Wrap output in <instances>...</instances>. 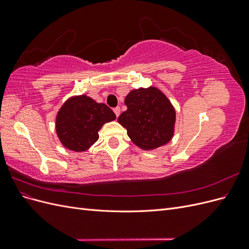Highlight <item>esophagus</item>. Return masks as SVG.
I'll use <instances>...</instances> for the list:
<instances>
[{
	"mask_svg": "<svg viewBox=\"0 0 249 249\" xmlns=\"http://www.w3.org/2000/svg\"><path fill=\"white\" fill-rule=\"evenodd\" d=\"M113 111H114L115 115L118 117V116H119V114H120V108H119V107H116V108L113 109Z\"/></svg>",
	"mask_w": 249,
	"mask_h": 249,
	"instance_id": "1",
	"label": "esophagus"
}]
</instances>
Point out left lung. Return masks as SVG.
Listing matches in <instances>:
<instances>
[{
  "label": "left lung",
  "mask_w": 249,
  "mask_h": 249,
  "mask_svg": "<svg viewBox=\"0 0 249 249\" xmlns=\"http://www.w3.org/2000/svg\"><path fill=\"white\" fill-rule=\"evenodd\" d=\"M124 104L127 109L117 120L135 145L153 150L172 139L176 109L162 90L154 86L133 89L125 96Z\"/></svg>",
  "instance_id": "left-lung-1"
}]
</instances>
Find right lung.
<instances>
[{"label":"right lung","mask_w":249,"mask_h":249,"mask_svg":"<svg viewBox=\"0 0 249 249\" xmlns=\"http://www.w3.org/2000/svg\"><path fill=\"white\" fill-rule=\"evenodd\" d=\"M115 118L107 105L97 103L86 94L73 95L57 113L56 133L65 148L86 152L99 139L102 126Z\"/></svg>","instance_id":"add662e5"}]
</instances>
